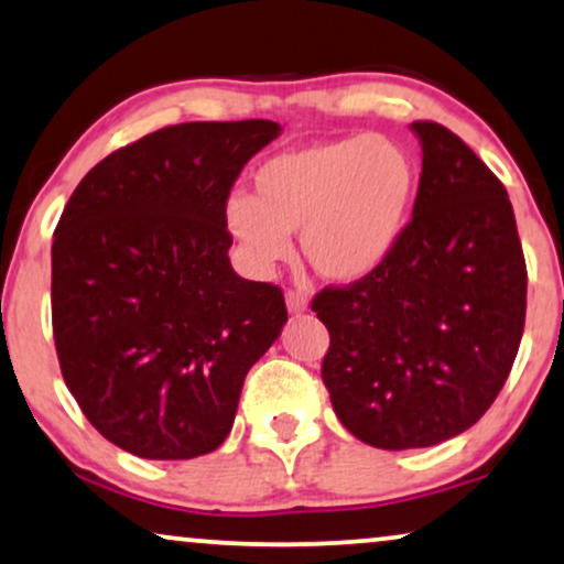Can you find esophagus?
<instances>
[{
  "mask_svg": "<svg viewBox=\"0 0 564 564\" xmlns=\"http://www.w3.org/2000/svg\"><path fill=\"white\" fill-rule=\"evenodd\" d=\"M286 306H289L291 314H302V312L310 310V299H306L302 291H289Z\"/></svg>",
  "mask_w": 564,
  "mask_h": 564,
  "instance_id": "34e87169",
  "label": "esophagus"
}]
</instances>
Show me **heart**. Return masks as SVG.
Returning a JSON list of instances; mask_svg holds the SVG:
<instances>
[{
	"mask_svg": "<svg viewBox=\"0 0 564 564\" xmlns=\"http://www.w3.org/2000/svg\"><path fill=\"white\" fill-rule=\"evenodd\" d=\"M254 195L231 193L224 227L254 273L302 250L322 278L356 283L400 247L417 204L420 167L400 141L343 137L286 149L254 170Z\"/></svg>",
	"mask_w": 564,
	"mask_h": 564,
	"instance_id": "b5f03b06",
	"label": "heart"
}]
</instances>
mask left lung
<instances>
[{"label":"left lung","mask_w":564,"mask_h":564,"mask_svg":"<svg viewBox=\"0 0 564 564\" xmlns=\"http://www.w3.org/2000/svg\"><path fill=\"white\" fill-rule=\"evenodd\" d=\"M417 204L392 258L364 281L322 289V360L335 415L364 444L404 452L477 423L506 384L527 319V260L506 187L431 120Z\"/></svg>","instance_id":"1"}]
</instances>
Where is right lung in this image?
Here are the masks:
<instances>
[{
	"label": "right lung",
	"mask_w": 564,
	"mask_h": 564,
	"mask_svg": "<svg viewBox=\"0 0 564 564\" xmlns=\"http://www.w3.org/2000/svg\"><path fill=\"white\" fill-rule=\"evenodd\" d=\"M281 126L180 123L82 177L51 247L66 387L110 444L193 459L224 444L247 371L286 325L273 283L229 262L224 204Z\"/></svg>",
	"instance_id": "1"
}]
</instances>
